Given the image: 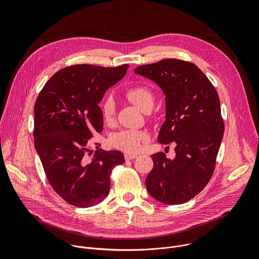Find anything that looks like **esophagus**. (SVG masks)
<instances>
[{
  "label": "esophagus",
  "mask_w": 259,
  "mask_h": 259,
  "mask_svg": "<svg viewBox=\"0 0 259 259\" xmlns=\"http://www.w3.org/2000/svg\"><path fill=\"white\" fill-rule=\"evenodd\" d=\"M137 156L135 155V154H126L125 155V160L126 161H129V160H132V159H134V158H136Z\"/></svg>",
  "instance_id": "esophagus-1"
}]
</instances>
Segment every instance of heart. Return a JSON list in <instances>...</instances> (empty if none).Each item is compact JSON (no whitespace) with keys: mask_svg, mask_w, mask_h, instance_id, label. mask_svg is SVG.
<instances>
[{"mask_svg":"<svg viewBox=\"0 0 259 259\" xmlns=\"http://www.w3.org/2000/svg\"><path fill=\"white\" fill-rule=\"evenodd\" d=\"M126 97L142 112L154 105V93L151 88L144 85L134 86L126 91ZM101 114L104 122L112 123L115 119V101L112 97H106L101 103ZM150 135L144 131L122 130L110 137V144L116 149L129 154L138 153L143 144L149 141Z\"/></svg>","mask_w":259,"mask_h":259,"instance_id":"obj_1","label":"heart"}]
</instances>
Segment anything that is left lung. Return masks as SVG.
<instances>
[{"label":"left lung","instance_id":"1","mask_svg":"<svg viewBox=\"0 0 259 259\" xmlns=\"http://www.w3.org/2000/svg\"><path fill=\"white\" fill-rule=\"evenodd\" d=\"M137 75L155 82L165 94L166 121L158 141L175 143V158L152 155L154 167L146 176L147 192L157 201L183 204L209 182L215 168L225 125L218 94L194 63L179 59L137 66Z\"/></svg>","mask_w":259,"mask_h":259}]
</instances>
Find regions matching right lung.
Returning a JSON list of instances; mask_svg holds the SVG:
<instances>
[{"label":"right lung","instance_id":"1","mask_svg":"<svg viewBox=\"0 0 259 259\" xmlns=\"http://www.w3.org/2000/svg\"><path fill=\"white\" fill-rule=\"evenodd\" d=\"M128 64L103 67L78 64L58 70L34 103V147L53 190L72 206L86 208L109 193L110 173L125 162L119 151L88 149L94 133L103 130L105 91L124 78Z\"/></svg>","mask_w":259,"mask_h":259}]
</instances>
